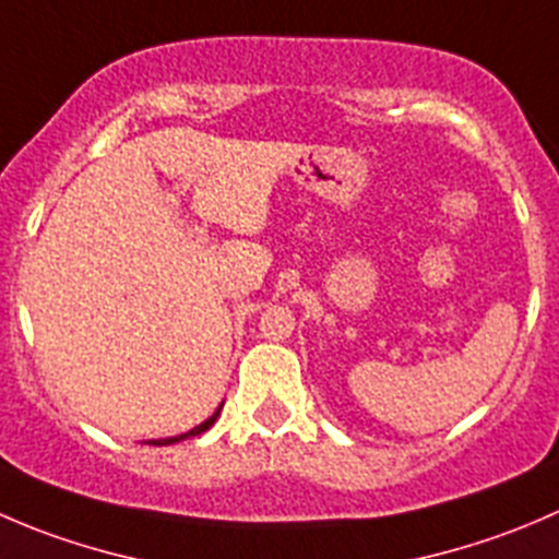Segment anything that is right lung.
I'll use <instances>...</instances> for the list:
<instances>
[{"mask_svg": "<svg viewBox=\"0 0 559 559\" xmlns=\"http://www.w3.org/2000/svg\"><path fill=\"white\" fill-rule=\"evenodd\" d=\"M221 406H224V404H221ZM221 406H218V409L213 412V417H207V420H204V424H199L197 429L186 431V435H180V437H169V440H153V445H175V442H182V440H188V437H199V435H204V431H207L210 426H213L215 420H218V415H221Z\"/></svg>", "mask_w": 559, "mask_h": 559, "instance_id": "add662e5", "label": "right lung"}]
</instances>
